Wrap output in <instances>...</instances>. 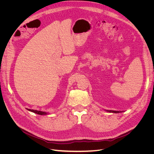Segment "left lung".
Segmentation results:
<instances>
[{
    "label": "left lung",
    "instance_id": "8db88e82",
    "mask_svg": "<svg viewBox=\"0 0 154 154\" xmlns=\"http://www.w3.org/2000/svg\"><path fill=\"white\" fill-rule=\"evenodd\" d=\"M108 112H114V113H118L119 112V111H114V110H107Z\"/></svg>",
    "mask_w": 154,
    "mask_h": 154
}]
</instances>
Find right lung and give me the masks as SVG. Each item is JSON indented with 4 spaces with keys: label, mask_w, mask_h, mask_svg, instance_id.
<instances>
[{
    "label": "right lung",
    "mask_w": 154,
    "mask_h": 154,
    "mask_svg": "<svg viewBox=\"0 0 154 154\" xmlns=\"http://www.w3.org/2000/svg\"><path fill=\"white\" fill-rule=\"evenodd\" d=\"M29 111L32 112L36 113L37 114H40V115H45V114H47V113L45 112H42V111H39V110H32V109H27Z\"/></svg>",
    "instance_id": "right-lung-1"
}]
</instances>
